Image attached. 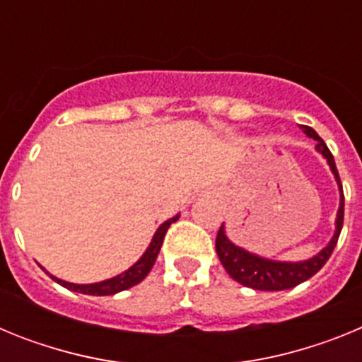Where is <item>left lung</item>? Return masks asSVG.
<instances>
[{
  "label": "left lung",
  "mask_w": 362,
  "mask_h": 362,
  "mask_svg": "<svg viewBox=\"0 0 362 362\" xmlns=\"http://www.w3.org/2000/svg\"><path fill=\"white\" fill-rule=\"evenodd\" d=\"M300 129L306 136L313 137L317 145V152H321L326 158L328 165H330L332 172H334L335 179H337L339 190H341V204H339L337 221H335V233L332 241L328 243L326 248H322L315 257L303 261V263H279V261H270V259L259 257V255L250 254V252L243 250L239 246L228 241L225 235L223 226L217 232L216 238V252L219 255V261L223 263L225 270L228 272L230 277L241 283L243 286L254 290H267V292H274V290H288L297 286V284L305 283L312 276H315L319 270L326 264V261L330 259L332 252H334L335 245H337L339 233L343 230V219H344V194L343 185H341V177H339L337 166H335L334 156L328 150L326 143L322 141L317 132L312 127L300 124Z\"/></svg>",
  "instance_id": "1"
}]
</instances>
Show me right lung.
<instances>
[{"mask_svg": "<svg viewBox=\"0 0 362 362\" xmlns=\"http://www.w3.org/2000/svg\"><path fill=\"white\" fill-rule=\"evenodd\" d=\"M177 221V216L172 217V219L165 221L161 226L158 228L156 235H153L152 243L150 246L146 248V252L143 254V257L137 261L134 267H130L129 270L119 274V276L112 277V279L107 281H101V283H94V284H74V283H66V281L57 279V277H52L57 284H62L65 288L72 290V292H79V293H86V296H112V293H117V292H123V290H129L132 286H136L137 283H141L146 276H148V272L152 270L153 263H156V259H158L159 250H161V245H163V239H165V233L168 230V226L172 223Z\"/></svg>", "mask_w": 362, "mask_h": 362, "instance_id": "add662e5", "label": "right lung"}]
</instances>
